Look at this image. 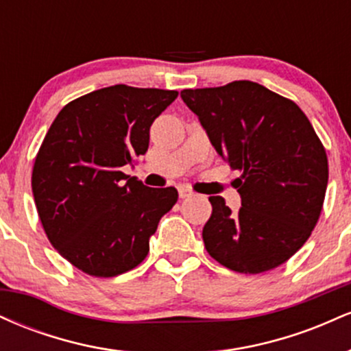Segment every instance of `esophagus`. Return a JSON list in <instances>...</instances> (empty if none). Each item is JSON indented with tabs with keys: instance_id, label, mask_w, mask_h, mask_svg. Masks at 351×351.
Instances as JSON below:
<instances>
[{
	"instance_id": "1",
	"label": "esophagus",
	"mask_w": 351,
	"mask_h": 351,
	"mask_svg": "<svg viewBox=\"0 0 351 351\" xmlns=\"http://www.w3.org/2000/svg\"><path fill=\"white\" fill-rule=\"evenodd\" d=\"M178 195H180V198H189V196H193V191L189 188H184V186H181L180 189H178Z\"/></svg>"
}]
</instances>
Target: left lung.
<instances>
[{
  "label": "left lung",
  "instance_id": "8db88e82",
  "mask_svg": "<svg viewBox=\"0 0 351 351\" xmlns=\"http://www.w3.org/2000/svg\"><path fill=\"white\" fill-rule=\"evenodd\" d=\"M181 99L216 152L243 173L234 180L239 211L209 196L204 247L241 274L279 267L305 244L324 206L328 160L312 123L291 99L251 80L184 88Z\"/></svg>",
  "mask_w": 351,
  "mask_h": 351
}]
</instances>
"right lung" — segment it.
Masks as SVG:
<instances>
[{
	"label": "right lung",
	"instance_id": "obj_1",
	"mask_svg": "<svg viewBox=\"0 0 351 351\" xmlns=\"http://www.w3.org/2000/svg\"><path fill=\"white\" fill-rule=\"evenodd\" d=\"M176 97L123 84L99 88L67 104L47 130L31 178L34 203L47 239L79 271L115 277L147 257L178 191L145 186L122 167L147 153L153 120Z\"/></svg>",
	"mask_w": 351,
	"mask_h": 351
}]
</instances>
